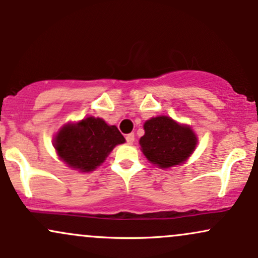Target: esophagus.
Wrapping results in <instances>:
<instances>
[{
    "mask_svg": "<svg viewBox=\"0 0 258 258\" xmlns=\"http://www.w3.org/2000/svg\"><path fill=\"white\" fill-rule=\"evenodd\" d=\"M126 142L128 144H132L133 142H135V135H133V133H128V135L126 136Z\"/></svg>",
    "mask_w": 258,
    "mask_h": 258,
    "instance_id": "obj_1",
    "label": "esophagus"
}]
</instances>
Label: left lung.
Instances as JSON below:
<instances>
[{
    "label": "left lung",
    "instance_id": "left-lung-1",
    "mask_svg": "<svg viewBox=\"0 0 258 258\" xmlns=\"http://www.w3.org/2000/svg\"><path fill=\"white\" fill-rule=\"evenodd\" d=\"M143 127L144 136L139 139L142 153L148 161L164 170L185 162L198 146L191 127L170 116L152 117Z\"/></svg>",
    "mask_w": 258,
    "mask_h": 258
}]
</instances>
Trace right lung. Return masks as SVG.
Listing matches in <instances>:
<instances>
[{
	"instance_id": "add662e5",
	"label": "right lung",
	"mask_w": 258,
	"mask_h": 258,
	"mask_svg": "<svg viewBox=\"0 0 258 258\" xmlns=\"http://www.w3.org/2000/svg\"><path fill=\"white\" fill-rule=\"evenodd\" d=\"M126 139L115 125L100 117L87 116L78 122H68L53 138L59 160L79 172H92L100 166L115 147Z\"/></svg>"
}]
</instances>
